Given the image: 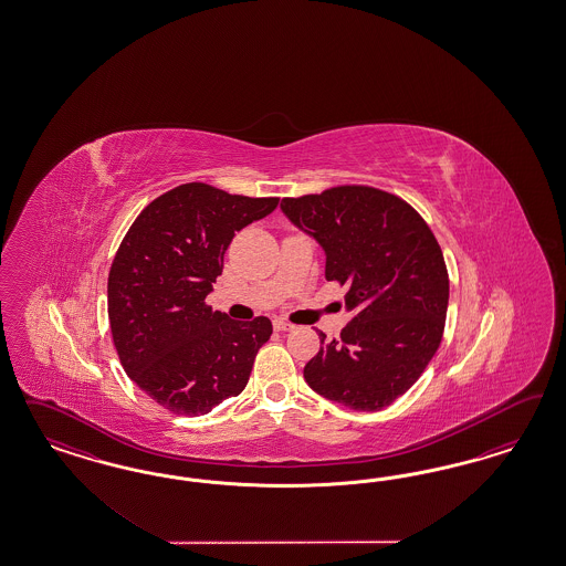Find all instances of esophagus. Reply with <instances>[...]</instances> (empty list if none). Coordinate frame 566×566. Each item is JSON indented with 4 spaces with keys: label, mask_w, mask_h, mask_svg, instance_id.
I'll list each match as a JSON object with an SVG mask.
<instances>
[{
    "label": "esophagus",
    "mask_w": 566,
    "mask_h": 566,
    "mask_svg": "<svg viewBox=\"0 0 566 566\" xmlns=\"http://www.w3.org/2000/svg\"><path fill=\"white\" fill-rule=\"evenodd\" d=\"M274 329H277V332H291V329H294V326L289 324V322H284V319H274Z\"/></svg>",
    "instance_id": "34e87169"
}]
</instances>
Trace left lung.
<instances>
[{"mask_svg":"<svg viewBox=\"0 0 566 566\" xmlns=\"http://www.w3.org/2000/svg\"><path fill=\"white\" fill-rule=\"evenodd\" d=\"M282 211L326 253V280L348 286L353 319L305 365L327 400L379 411L423 374L444 334L448 272L426 220L400 197L371 187H334L282 199Z\"/></svg>","mask_w":566,"mask_h":566,"instance_id":"left-lung-1","label":"left lung"}]
</instances>
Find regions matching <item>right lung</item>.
I'll return each instance as SVG.
<instances>
[{
  "label": "right lung",
  "instance_id": "obj_1",
  "mask_svg": "<svg viewBox=\"0 0 566 566\" xmlns=\"http://www.w3.org/2000/svg\"><path fill=\"white\" fill-rule=\"evenodd\" d=\"M277 197L251 199L206 182L164 192L138 213L107 277V315L122 367L174 415H206L239 396L272 322H234L206 305L223 253Z\"/></svg>",
  "mask_w": 566,
  "mask_h": 566
}]
</instances>
